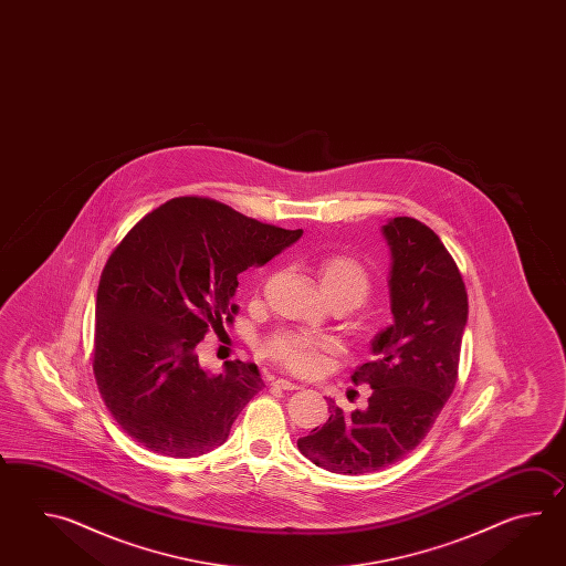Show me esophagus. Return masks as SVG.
Listing matches in <instances>:
<instances>
[{"label": "esophagus", "mask_w": 566, "mask_h": 566, "mask_svg": "<svg viewBox=\"0 0 566 566\" xmlns=\"http://www.w3.org/2000/svg\"><path fill=\"white\" fill-rule=\"evenodd\" d=\"M273 386L283 388V390H297V388H300V385L291 382V380H287V378H275V380H273Z\"/></svg>", "instance_id": "1"}]
</instances>
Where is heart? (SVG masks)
Returning a JSON list of instances; mask_svg holds the SVG:
<instances>
[{
  "mask_svg": "<svg viewBox=\"0 0 566 566\" xmlns=\"http://www.w3.org/2000/svg\"><path fill=\"white\" fill-rule=\"evenodd\" d=\"M319 287L327 300L348 301L352 307L368 297L373 281L358 259L349 254H327L317 265ZM269 358L283 364L289 370L312 374L319 368L325 344L300 332H281L265 342Z\"/></svg>",
  "mask_w": 566,
  "mask_h": 566,
  "instance_id": "1",
  "label": "heart"
}]
</instances>
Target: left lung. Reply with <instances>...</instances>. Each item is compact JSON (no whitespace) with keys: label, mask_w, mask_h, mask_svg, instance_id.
<instances>
[{"label":"left lung","mask_w":566,"mask_h":566,"mask_svg":"<svg viewBox=\"0 0 566 566\" xmlns=\"http://www.w3.org/2000/svg\"><path fill=\"white\" fill-rule=\"evenodd\" d=\"M390 247L395 324L373 339V361L352 374L370 385L366 410L346 415L329 400V419L297 441L317 468L358 475L405 458L431 431L458 382L468 291L446 244L419 220L382 227Z\"/></svg>","instance_id":"8db88e82"}]
</instances>
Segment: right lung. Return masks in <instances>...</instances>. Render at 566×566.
<instances>
[{"label":"right lung","instance_id":"add662e5","mask_svg":"<svg viewBox=\"0 0 566 566\" xmlns=\"http://www.w3.org/2000/svg\"><path fill=\"white\" fill-rule=\"evenodd\" d=\"M301 234L196 196L169 200L125 234L96 289L93 373L133 441L188 459L229 439L265 382L251 361L206 373L196 346L210 327L234 322L239 273L265 265Z\"/></svg>","mask_w":566,"mask_h":566}]
</instances>
